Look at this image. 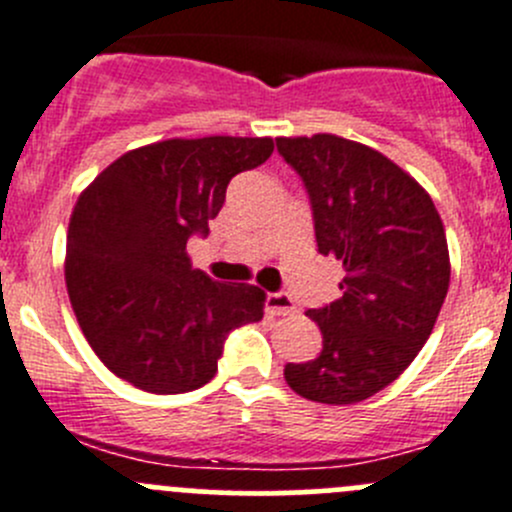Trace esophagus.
<instances>
[{"mask_svg": "<svg viewBox=\"0 0 512 512\" xmlns=\"http://www.w3.org/2000/svg\"><path fill=\"white\" fill-rule=\"evenodd\" d=\"M265 305H267V312H272V315H295L297 312L295 300H292L287 292H270Z\"/></svg>", "mask_w": 512, "mask_h": 512, "instance_id": "obj_1", "label": "esophagus"}]
</instances>
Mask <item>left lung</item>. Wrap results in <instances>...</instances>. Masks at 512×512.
Segmentation results:
<instances>
[{"label":"left lung","instance_id":"obj_1","mask_svg":"<svg viewBox=\"0 0 512 512\" xmlns=\"http://www.w3.org/2000/svg\"><path fill=\"white\" fill-rule=\"evenodd\" d=\"M310 200L320 255L345 267L342 295L307 310L322 332L310 362H287L297 395L352 405L388 388L433 332L450 285L443 220L428 192L380 152L335 135L277 140Z\"/></svg>","mask_w":512,"mask_h":512}]
</instances>
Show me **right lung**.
I'll use <instances>...</instances> for the list:
<instances>
[{
	"label": "right lung",
	"instance_id": "right-lung-1",
	"mask_svg": "<svg viewBox=\"0 0 512 512\" xmlns=\"http://www.w3.org/2000/svg\"><path fill=\"white\" fill-rule=\"evenodd\" d=\"M270 137L167 140L119 157L82 192L67 230V292L84 337L117 377L175 395L215 377L232 330L260 322L265 292L192 270L235 175Z\"/></svg>",
	"mask_w": 512,
	"mask_h": 512
}]
</instances>
